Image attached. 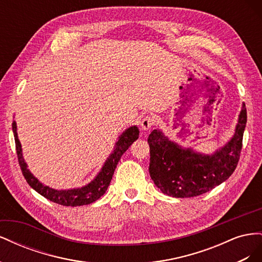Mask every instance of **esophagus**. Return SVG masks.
Masks as SVG:
<instances>
[{
	"mask_svg": "<svg viewBox=\"0 0 262 262\" xmlns=\"http://www.w3.org/2000/svg\"><path fill=\"white\" fill-rule=\"evenodd\" d=\"M155 123H156V120H155L154 117L145 116L143 119H142L141 126H142V129H143V130H149L153 125H155Z\"/></svg>",
	"mask_w": 262,
	"mask_h": 262,
	"instance_id": "esophagus-1",
	"label": "esophagus"
}]
</instances>
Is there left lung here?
I'll return each mask as SVG.
<instances>
[{
  "instance_id": "8db88e82",
  "label": "left lung",
  "mask_w": 262,
  "mask_h": 262,
  "mask_svg": "<svg viewBox=\"0 0 262 262\" xmlns=\"http://www.w3.org/2000/svg\"><path fill=\"white\" fill-rule=\"evenodd\" d=\"M247 122L245 105L233 139L212 155H200L172 143L161 131L153 130L149 145V176L163 193L175 198L203 194L232 175L238 164L244 130Z\"/></svg>"
}]
</instances>
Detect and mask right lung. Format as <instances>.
<instances>
[{
  "instance_id": "1",
  "label": "right lung",
  "mask_w": 262,
  "mask_h": 262,
  "mask_svg": "<svg viewBox=\"0 0 262 262\" xmlns=\"http://www.w3.org/2000/svg\"><path fill=\"white\" fill-rule=\"evenodd\" d=\"M14 138H15V146H16V153L18 158V164L20 166V169L24 177H25L28 185L35 189L38 193H40L42 196L47 199L58 203L64 207H77V205H84L90 204L94 201L98 200L99 198L107 191V188L113 179L114 171L117 167L118 162L120 161L122 154L126 149L130 147V145L139 138V129L137 126H131L122 136L119 138L118 143L116 144V148L114 152L110 154L109 158L106 161L104 167L101 171L98 173L94 181H92L90 185H87L81 189H73V190H55L49 188L48 186L42 185L40 181L33 176L28 169L26 163L24 162V158L21 155V146L19 143V140L17 138L16 132V123L15 121L12 124Z\"/></svg>"
}]
</instances>
